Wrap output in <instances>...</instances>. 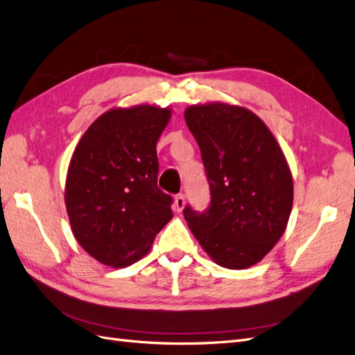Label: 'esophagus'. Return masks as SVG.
<instances>
[{"label":"esophagus","instance_id":"34e87169","mask_svg":"<svg viewBox=\"0 0 355 355\" xmlns=\"http://www.w3.org/2000/svg\"><path fill=\"white\" fill-rule=\"evenodd\" d=\"M175 207L178 211H182L185 207V196L184 194H178L175 197Z\"/></svg>","mask_w":355,"mask_h":355}]
</instances>
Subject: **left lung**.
<instances>
[{"mask_svg": "<svg viewBox=\"0 0 355 355\" xmlns=\"http://www.w3.org/2000/svg\"><path fill=\"white\" fill-rule=\"evenodd\" d=\"M185 121L210 187L207 210L187 206L185 220L214 262L244 270L271 252L286 231L293 204L286 157L261 118L241 106H189Z\"/></svg>", "mask_w": 355, "mask_h": 355, "instance_id": "8db88e82", "label": "left lung"}]
</instances>
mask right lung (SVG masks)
<instances>
[{
  "label": "right lung",
  "mask_w": 355,
  "mask_h": 355,
  "mask_svg": "<svg viewBox=\"0 0 355 355\" xmlns=\"http://www.w3.org/2000/svg\"><path fill=\"white\" fill-rule=\"evenodd\" d=\"M170 115L151 105L111 110L75 148L65 204L75 239L96 261L137 262L173 218V198L157 187V141Z\"/></svg>",
  "instance_id": "obj_1"
}]
</instances>
